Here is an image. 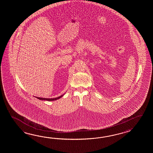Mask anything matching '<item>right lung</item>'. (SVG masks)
Instances as JSON below:
<instances>
[{"label":"right lung","instance_id":"1","mask_svg":"<svg viewBox=\"0 0 153 153\" xmlns=\"http://www.w3.org/2000/svg\"><path fill=\"white\" fill-rule=\"evenodd\" d=\"M62 94L61 96H59L58 97L56 98H42V97H35L36 98H38V99H39L40 100H42V101H56V100H59V99L60 98L62 97L63 96V95L64 94Z\"/></svg>","mask_w":153,"mask_h":153}]
</instances>
